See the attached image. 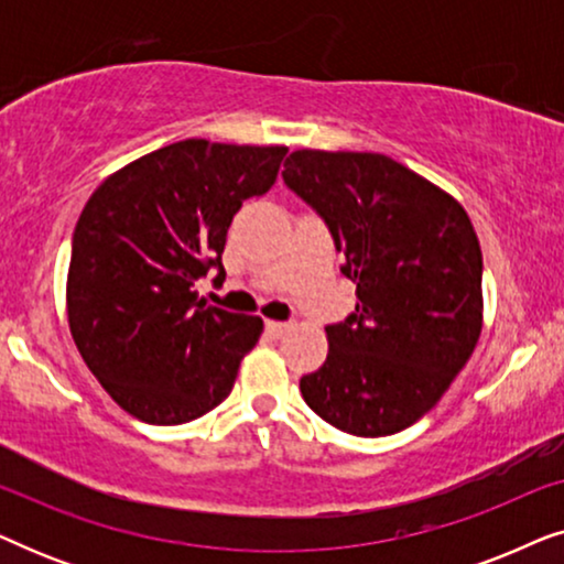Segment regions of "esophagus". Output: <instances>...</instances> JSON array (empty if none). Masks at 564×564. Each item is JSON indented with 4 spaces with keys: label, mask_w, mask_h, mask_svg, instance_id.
I'll use <instances>...</instances> for the list:
<instances>
[{
    "label": "esophagus",
    "mask_w": 564,
    "mask_h": 564,
    "mask_svg": "<svg viewBox=\"0 0 564 564\" xmlns=\"http://www.w3.org/2000/svg\"><path fill=\"white\" fill-rule=\"evenodd\" d=\"M288 323H280V321H267V334L280 338L282 334H288Z\"/></svg>",
    "instance_id": "obj_1"
}]
</instances>
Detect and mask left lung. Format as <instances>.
<instances>
[{
  "label": "left lung",
  "instance_id": "obj_1",
  "mask_svg": "<svg viewBox=\"0 0 564 564\" xmlns=\"http://www.w3.org/2000/svg\"><path fill=\"white\" fill-rule=\"evenodd\" d=\"M284 184L326 220L357 313L326 328L305 403L354 436L398 434L434 408L482 330V251L449 192L384 153L292 151Z\"/></svg>",
  "mask_w": 564,
  "mask_h": 564
}]
</instances>
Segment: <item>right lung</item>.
I'll use <instances>...</instances> for the list:
<instances>
[{
    "label": "right lung",
    "mask_w": 564,
    "mask_h": 564,
    "mask_svg": "<svg viewBox=\"0 0 564 564\" xmlns=\"http://www.w3.org/2000/svg\"><path fill=\"white\" fill-rule=\"evenodd\" d=\"M288 145H164L107 176L76 220L66 280L74 344L122 411L156 426L195 421L234 390L264 321L192 290L243 199L272 187Z\"/></svg>",
    "instance_id": "obj_1"
}]
</instances>
